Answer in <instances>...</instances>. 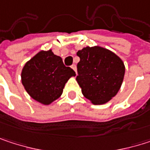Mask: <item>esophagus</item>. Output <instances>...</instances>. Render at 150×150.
Listing matches in <instances>:
<instances>
[{"label":"esophagus","instance_id":"1","mask_svg":"<svg viewBox=\"0 0 150 150\" xmlns=\"http://www.w3.org/2000/svg\"><path fill=\"white\" fill-rule=\"evenodd\" d=\"M71 68L73 69V70L75 71V73L77 74V69H76V65H75V64H73V65L71 66Z\"/></svg>","mask_w":150,"mask_h":150}]
</instances>
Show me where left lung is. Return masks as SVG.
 I'll return each mask as SVG.
<instances>
[{"label":"left lung","instance_id":"left-lung-1","mask_svg":"<svg viewBox=\"0 0 150 150\" xmlns=\"http://www.w3.org/2000/svg\"><path fill=\"white\" fill-rule=\"evenodd\" d=\"M76 81L82 95L93 104L103 105L109 102L120 90L125 65L114 52L100 46L86 47L77 52Z\"/></svg>","mask_w":150,"mask_h":150}]
</instances>
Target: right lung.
I'll list each match as a JSON object with an SVG mask.
<instances>
[{
  "label": "right lung",
  "mask_w": 150,
  "mask_h": 150,
  "mask_svg": "<svg viewBox=\"0 0 150 150\" xmlns=\"http://www.w3.org/2000/svg\"><path fill=\"white\" fill-rule=\"evenodd\" d=\"M75 72L63 64L52 49L42 50L28 61L21 70V83L37 103L51 104L62 94L66 82Z\"/></svg>",
  "instance_id": "add662e5"
}]
</instances>
